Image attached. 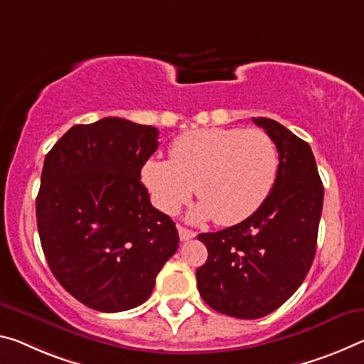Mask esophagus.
Listing matches in <instances>:
<instances>
[{"instance_id":"obj_1","label":"esophagus","mask_w":364,"mask_h":364,"mask_svg":"<svg viewBox=\"0 0 364 364\" xmlns=\"http://www.w3.org/2000/svg\"><path fill=\"white\" fill-rule=\"evenodd\" d=\"M178 233H180V240L181 241H189V240H193L194 236H196V233L193 232V230H188V228H184V227H178Z\"/></svg>"}]
</instances>
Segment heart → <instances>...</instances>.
Returning <instances> with one entry per match:
<instances>
[{
  "mask_svg": "<svg viewBox=\"0 0 364 364\" xmlns=\"http://www.w3.org/2000/svg\"><path fill=\"white\" fill-rule=\"evenodd\" d=\"M279 149L259 128H207L183 132L173 141L170 160L152 157L142 180L155 204L175 213L196 188L203 200L193 217L235 225L251 217L269 198L279 176Z\"/></svg>",
  "mask_w": 364,
  "mask_h": 364,
  "instance_id": "obj_1",
  "label": "heart"
}]
</instances>
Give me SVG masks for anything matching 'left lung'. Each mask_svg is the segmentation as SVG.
Wrapping results in <instances>:
<instances>
[{"label": "left lung", "mask_w": 364, "mask_h": 364, "mask_svg": "<svg viewBox=\"0 0 364 364\" xmlns=\"http://www.w3.org/2000/svg\"><path fill=\"white\" fill-rule=\"evenodd\" d=\"M279 149L280 168L264 204L238 225L198 236L207 261L198 290L218 313L257 319L280 308L309 272L324 186L309 144L269 118H252Z\"/></svg>", "instance_id": "left-lung-1"}]
</instances>
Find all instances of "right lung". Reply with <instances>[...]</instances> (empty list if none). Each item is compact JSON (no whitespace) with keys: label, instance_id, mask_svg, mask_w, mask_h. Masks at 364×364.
Listing matches in <instances>:
<instances>
[{"label":"right lung","instance_id":"right-lung-1","mask_svg":"<svg viewBox=\"0 0 364 364\" xmlns=\"http://www.w3.org/2000/svg\"><path fill=\"white\" fill-rule=\"evenodd\" d=\"M157 139L154 126L109 117L73 126L45 157L40 243L61 287L92 309L139 306L180 245L175 222L141 183Z\"/></svg>","mask_w":364,"mask_h":364}]
</instances>
